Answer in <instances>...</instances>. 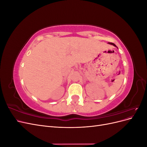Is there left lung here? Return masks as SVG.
Instances as JSON below:
<instances>
[{"mask_svg": "<svg viewBox=\"0 0 147 147\" xmlns=\"http://www.w3.org/2000/svg\"><path fill=\"white\" fill-rule=\"evenodd\" d=\"M109 43L111 44V45H113V46H115V47H117V46H116V45H115V44H114V43H110V42H109Z\"/></svg>", "mask_w": 147, "mask_h": 147, "instance_id": "left-lung-1", "label": "left lung"}]
</instances>
